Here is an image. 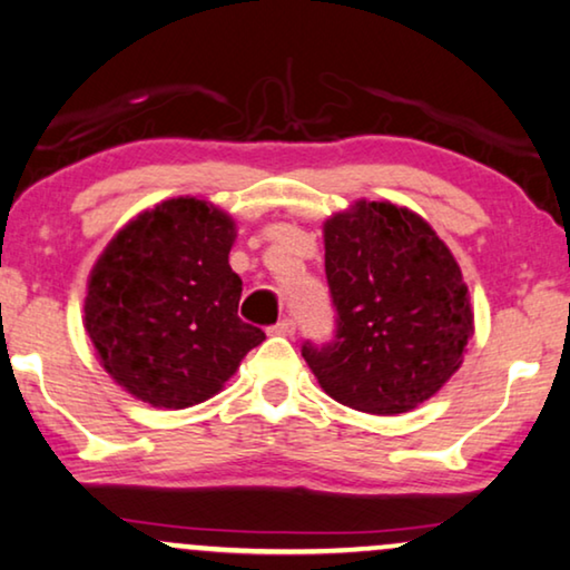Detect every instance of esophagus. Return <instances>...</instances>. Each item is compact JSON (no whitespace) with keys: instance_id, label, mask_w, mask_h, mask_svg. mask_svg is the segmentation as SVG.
Instances as JSON below:
<instances>
[{"instance_id":"esophagus-1","label":"esophagus","mask_w":570,"mask_h":570,"mask_svg":"<svg viewBox=\"0 0 570 570\" xmlns=\"http://www.w3.org/2000/svg\"><path fill=\"white\" fill-rule=\"evenodd\" d=\"M294 328H297V325H294V321H289V317H284V321H278L276 325H273L271 333H273V336H294Z\"/></svg>"}]
</instances>
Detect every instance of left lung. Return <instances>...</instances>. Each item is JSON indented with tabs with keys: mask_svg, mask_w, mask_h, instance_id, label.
<instances>
[{
	"mask_svg": "<svg viewBox=\"0 0 570 570\" xmlns=\"http://www.w3.org/2000/svg\"><path fill=\"white\" fill-rule=\"evenodd\" d=\"M323 242L338 331L302 356L338 404L412 412L451 381L474 333L456 257L420 214L389 200L325 218Z\"/></svg>",
	"mask_w": 570,
	"mask_h": 570,
	"instance_id": "1",
	"label": "left lung"
}]
</instances>
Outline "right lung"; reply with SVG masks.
Instances as JSON below:
<instances>
[{
    "mask_svg": "<svg viewBox=\"0 0 570 570\" xmlns=\"http://www.w3.org/2000/svg\"><path fill=\"white\" fill-rule=\"evenodd\" d=\"M234 218L181 195L114 234L88 276L82 325L121 391L156 409L203 404L265 333L239 321Z\"/></svg>",
    "mask_w": 570,
    "mask_h": 570,
    "instance_id": "1",
    "label": "right lung"
}]
</instances>
